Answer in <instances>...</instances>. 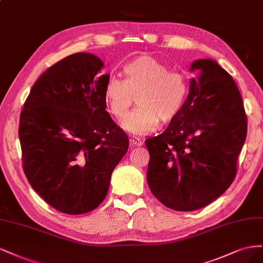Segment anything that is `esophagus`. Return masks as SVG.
Wrapping results in <instances>:
<instances>
[{
	"label": "esophagus",
	"instance_id": "1",
	"mask_svg": "<svg viewBox=\"0 0 263 263\" xmlns=\"http://www.w3.org/2000/svg\"><path fill=\"white\" fill-rule=\"evenodd\" d=\"M143 142L139 139H130V146H142Z\"/></svg>",
	"mask_w": 263,
	"mask_h": 263
}]
</instances>
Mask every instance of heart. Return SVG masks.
Returning a JSON list of instances; mask_svg holds the SVG:
<instances>
[{"instance_id":"1","label":"heart","mask_w":263,"mask_h":263,"mask_svg":"<svg viewBox=\"0 0 263 263\" xmlns=\"http://www.w3.org/2000/svg\"><path fill=\"white\" fill-rule=\"evenodd\" d=\"M125 80L110 75L104 99L107 110L122 119L137 96V109L125 117L122 128L132 135H145L159 123L169 122L179 115L188 95L184 75L169 71L166 64L151 55L135 58L124 66Z\"/></svg>"}]
</instances>
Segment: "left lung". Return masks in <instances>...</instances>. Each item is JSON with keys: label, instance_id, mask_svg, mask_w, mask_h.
Instances as JSON below:
<instances>
[{"label": "left lung", "instance_id": "obj_1", "mask_svg": "<svg viewBox=\"0 0 263 263\" xmlns=\"http://www.w3.org/2000/svg\"><path fill=\"white\" fill-rule=\"evenodd\" d=\"M184 105L164 133L145 141L147 183L155 198L175 211L210 204L228 189L247 135L238 87L215 61H194Z\"/></svg>", "mask_w": 263, "mask_h": 263}]
</instances>
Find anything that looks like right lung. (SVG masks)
<instances>
[{
  "mask_svg": "<svg viewBox=\"0 0 263 263\" xmlns=\"http://www.w3.org/2000/svg\"><path fill=\"white\" fill-rule=\"evenodd\" d=\"M104 63L79 52L40 75L25 101L18 135L23 169L50 206L84 214L107 196L129 139L106 111Z\"/></svg>",
  "mask_w": 263,
  "mask_h": 263,
  "instance_id": "add662e5",
  "label": "right lung"
}]
</instances>
